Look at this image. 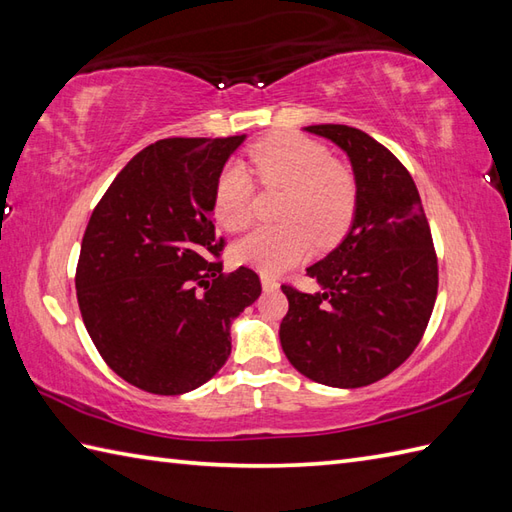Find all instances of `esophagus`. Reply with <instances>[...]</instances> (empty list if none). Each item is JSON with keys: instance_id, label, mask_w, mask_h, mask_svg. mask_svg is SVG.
Masks as SVG:
<instances>
[{"instance_id": "1", "label": "esophagus", "mask_w": 512, "mask_h": 512, "mask_svg": "<svg viewBox=\"0 0 512 512\" xmlns=\"http://www.w3.org/2000/svg\"><path fill=\"white\" fill-rule=\"evenodd\" d=\"M262 286H264L266 292L277 290L279 288V281L275 277H270V275H262Z\"/></svg>"}]
</instances>
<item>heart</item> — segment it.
Returning a JSON list of instances; mask_svg holds the SVG:
<instances>
[{"instance_id":"heart-1","label":"heart","mask_w":512,"mask_h":512,"mask_svg":"<svg viewBox=\"0 0 512 512\" xmlns=\"http://www.w3.org/2000/svg\"><path fill=\"white\" fill-rule=\"evenodd\" d=\"M248 156L264 189L286 191L277 211L284 224L244 237L233 250L239 264L273 275L299 264L310 253L312 239L332 246L347 233L358 209V180L328 147L301 134H275ZM213 213L231 233L253 222V182L239 165L224 169L217 180Z\"/></svg>"}]
</instances>
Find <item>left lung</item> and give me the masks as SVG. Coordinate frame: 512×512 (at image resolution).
<instances>
[{
	"label": "left lung",
	"instance_id": "obj_1",
	"mask_svg": "<svg viewBox=\"0 0 512 512\" xmlns=\"http://www.w3.org/2000/svg\"><path fill=\"white\" fill-rule=\"evenodd\" d=\"M352 160L358 209L350 233L308 268L323 292L284 284L279 328L288 361L314 383L365 387L416 350L438 297V255L405 165L356 127L310 125Z\"/></svg>",
	"mask_w": 512,
	"mask_h": 512
}]
</instances>
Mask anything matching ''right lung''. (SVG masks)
I'll return each instance as SVG.
<instances>
[{
  "mask_svg": "<svg viewBox=\"0 0 512 512\" xmlns=\"http://www.w3.org/2000/svg\"><path fill=\"white\" fill-rule=\"evenodd\" d=\"M244 136L165 138L127 162L85 228L76 299L114 372L178 396L231 354V321L262 295L255 270L222 273L213 193Z\"/></svg>",
  "mask_w": 512,
  "mask_h": 512,
  "instance_id": "add662e5",
  "label": "right lung"
}]
</instances>
